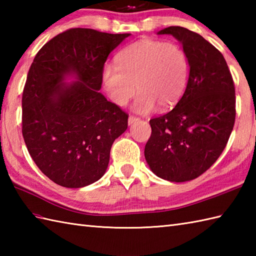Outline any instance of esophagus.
Segmentation results:
<instances>
[{
    "label": "esophagus",
    "instance_id": "obj_1",
    "mask_svg": "<svg viewBox=\"0 0 256 256\" xmlns=\"http://www.w3.org/2000/svg\"><path fill=\"white\" fill-rule=\"evenodd\" d=\"M136 121H138V118H135V116H128V125H132L133 123H135Z\"/></svg>",
    "mask_w": 256,
    "mask_h": 256
}]
</instances>
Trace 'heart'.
<instances>
[{"label": "heart", "mask_w": 256, "mask_h": 256, "mask_svg": "<svg viewBox=\"0 0 256 256\" xmlns=\"http://www.w3.org/2000/svg\"><path fill=\"white\" fill-rule=\"evenodd\" d=\"M116 66H106L102 81L113 103L125 106L138 91L133 110L148 114L160 106L170 108L186 88L189 62L175 42L143 38L118 52Z\"/></svg>", "instance_id": "heart-1"}]
</instances>
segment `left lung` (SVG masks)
I'll return each instance as SVG.
<instances>
[{"instance_id":"1","label":"left lung","mask_w":256,"mask_h":256,"mask_svg":"<svg viewBox=\"0 0 256 256\" xmlns=\"http://www.w3.org/2000/svg\"><path fill=\"white\" fill-rule=\"evenodd\" d=\"M182 45L189 77L182 99L152 118L145 160L156 176L184 182L199 177L219 158L236 121V90L224 57L208 40L180 26L157 32Z\"/></svg>"}]
</instances>
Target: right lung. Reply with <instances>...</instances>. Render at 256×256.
I'll return each instance as SVG.
<instances>
[{"label": "right lung", "instance_id": "1", "mask_svg": "<svg viewBox=\"0 0 256 256\" xmlns=\"http://www.w3.org/2000/svg\"><path fill=\"white\" fill-rule=\"evenodd\" d=\"M130 35L72 28L34 58L22 98V132L37 167L59 186L99 180L113 142L126 131L128 114L99 90L108 56Z\"/></svg>", "mask_w": 256, "mask_h": 256}]
</instances>
